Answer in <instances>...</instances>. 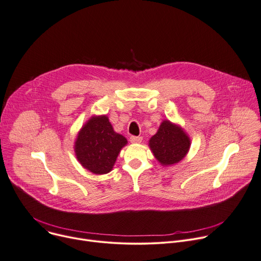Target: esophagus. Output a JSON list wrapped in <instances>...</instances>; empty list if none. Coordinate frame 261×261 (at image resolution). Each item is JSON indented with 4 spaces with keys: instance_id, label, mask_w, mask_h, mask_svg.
I'll list each match as a JSON object with an SVG mask.
<instances>
[{
    "instance_id": "esophagus-1",
    "label": "esophagus",
    "mask_w": 261,
    "mask_h": 261,
    "mask_svg": "<svg viewBox=\"0 0 261 261\" xmlns=\"http://www.w3.org/2000/svg\"><path fill=\"white\" fill-rule=\"evenodd\" d=\"M142 140H143V138H142V137H138V136H132V137L129 138V141H130L132 143H141Z\"/></svg>"
}]
</instances>
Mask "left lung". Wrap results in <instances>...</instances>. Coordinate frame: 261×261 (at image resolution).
<instances>
[{
	"instance_id": "obj_1",
	"label": "left lung",
	"mask_w": 261,
	"mask_h": 261,
	"mask_svg": "<svg viewBox=\"0 0 261 261\" xmlns=\"http://www.w3.org/2000/svg\"><path fill=\"white\" fill-rule=\"evenodd\" d=\"M191 142L178 126L164 120L158 133L149 140V146L155 159L164 166L181 161L190 149Z\"/></svg>"
}]
</instances>
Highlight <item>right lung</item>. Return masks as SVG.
Listing matches in <instances>:
<instances>
[{
	"label": "right lung",
	"mask_w": 261,
	"mask_h": 261,
	"mask_svg": "<svg viewBox=\"0 0 261 261\" xmlns=\"http://www.w3.org/2000/svg\"><path fill=\"white\" fill-rule=\"evenodd\" d=\"M126 143L122 135L114 132L107 116H94L80 130L74 150L84 168L94 174H106Z\"/></svg>",
	"instance_id": "add662e5"
}]
</instances>
